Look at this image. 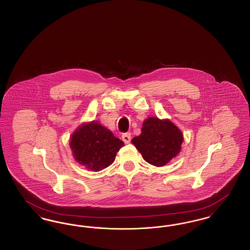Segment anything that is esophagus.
<instances>
[{
	"mask_svg": "<svg viewBox=\"0 0 250 250\" xmlns=\"http://www.w3.org/2000/svg\"><path fill=\"white\" fill-rule=\"evenodd\" d=\"M122 140L124 141L125 143H129L131 141V134L129 132L127 133H124L122 136Z\"/></svg>",
	"mask_w": 250,
	"mask_h": 250,
	"instance_id": "obj_1",
	"label": "esophagus"
}]
</instances>
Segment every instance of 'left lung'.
I'll return each instance as SVG.
<instances>
[{"label":"left lung","instance_id":"obj_1","mask_svg":"<svg viewBox=\"0 0 250 250\" xmlns=\"http://www.w3.org/2000/svg\"><path fill=\"white\" fill-rule=\"evenodd\" d=\"M183 141L182 132L169 120L150 117L143 122L142 134L133 138L132 143L146 162L162 167L178 155Z\"/></svg>","mask_w":250,"mask_h":250}]
</instances>
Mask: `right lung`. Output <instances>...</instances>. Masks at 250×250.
<instances>
[{
  "label": "right lung",
  "mask_w": 250,
  "mask_h": 250,
  "mask_svg": "<svg viewBox=\"0 0 250 250\" xmlns=\"http://www.w3.org/2000/svg\"><path fill=\"white\" fill-rule=\"evenodd\" d=\"M125 143L112 132L93 121L83 124L73 133L70 140L73 155L80 164L93 171L111 165Z\"/></svg>",
  "instance_id": "right-lung-1"
}]
</instances>
